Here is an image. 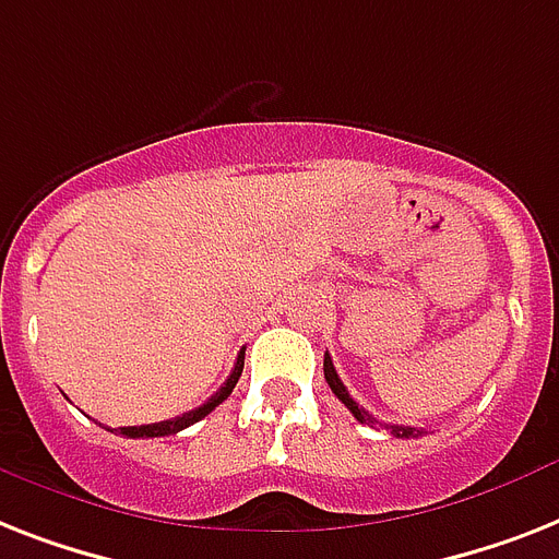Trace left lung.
Masks as SVG:
<instances>
[{"instance_id":"left-lung-1","label":"left lung","mask_w":559,"mask_h":559,"mask_svg":"<svg viewBox=\"0 0 559 559\" xmlns=\"http://www.w3.org/2000/svg\"><path fill=\"white\" fill-rule=\"evenodd\" d=\"M324 379H326V384H330V390H333L335 396H338V402H342V405L347 407V411H350L353 416H356V419L361 421V425H370V428H373V425H379V421L373 419V413H367L365 407H358L356 399H353L350 393H347L344 382H342V379H338V373H335L333 358H330V353H324ZM390 433H393V437H419L421 430L402 428V425H390Z\"/></svg>"}]
</instances>
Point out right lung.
Returning a JSON list of instances; mask_svg holds the SVG:
<instances>
[{
    "label": "right lung",
    "instance_id": "obj_1",
    "mask_svg": "<svg viewBox=\"0 0 559 559\" xmlns=\"http://www.w3.org/2000/svg\"><path fill=\"white\" fill-rule=\"evenodd\" d=\"M240 370H243V353H240L238 361H235V370L229 373L224 388L217 390L215 396L209 399V402H203L201 407H194V411L183 413V416H177V419L154 421V425H140V428H117V433H122V437H129V439H152V437H171V433H177V430L189 428V425H194V421H201L203 416H209V413L215 411V407L221 405L229 393H233L235 384H238L240 379Z\"/></svg>",
    "mask_w": 559,
    "mask_h": 559
}]
</instances>
